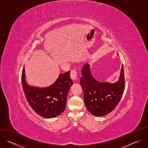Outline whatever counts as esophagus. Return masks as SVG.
I'll list each match as a JSON object with an SVG mask.
<instances>
[{"instance_id": "obj_1", "label": "esophagus", "mask_w": 148, "mask_h": 148, "mask_svg": "<svg viewBox=\"0 0 148 148\" xmlns=\"http://www.w3.org/2000/svg\"><path fill=\"white\" fill-rule=\"evenodd\" d=\"M72 80H76L77 79V74L75 70H72L70 74Z\"/></svg>"}]
</instances>
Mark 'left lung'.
Wrapping results in <instances>:
<instances>
[{
  "instance_id": "obj_1",
  "label": "left lung",
  "mask_w": 148,
  "mask_h": 148,
  "mask_svg": "<svg viewBox=\"0 0 148 148\" xmlns=\"http://www.w3.org/2000/svg\"><path fill=\"white\" fill-rule=\"evenodd\" d=\"M82 74L80 84L87 110L95 116L109 114L120 102L125 89L123 65L119 80L113 83L96 80L92 75L90 65L88 63L83 66Z\"/></svg>"
}]
</instances>
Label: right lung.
Segmentation results:
<instances>
[{
	"label": "right lung",
	"mask_w": 148,
	"mask_h": 148,
	"mask_svg": "<svg viewBox=\"0 0 148 148\" xmlns=\"http://www.w3.org/2000/svg\"><path fill=\"white\" fill-rule=\"evenodd\" d=\"M72 84L68 71L60 74L55 82L49 86H30L25 81L24 66L23 69L21 85L26 99L34 110L44 118L56 117L63 112L68 93Z\"/></svg>",
	"instance_id": "obj_1"
}]
</instances>
